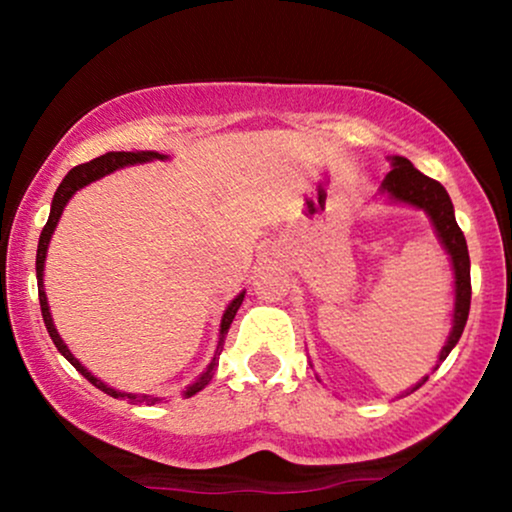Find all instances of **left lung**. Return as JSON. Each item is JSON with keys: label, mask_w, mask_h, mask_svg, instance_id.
<instances>
[{"label": "left lung", "mask_w": 512, "mask_h": 512, "mask_svg": "<svg viewBox=\"0 0 512 512\" xmlns=\"http://www.w3.org/2000/svg\"><path fill=\"white\" fill-rule=\"evenodd\" d=\"M383 192H387L397 202L414 204V207L424 209L431 216L433 226L440 243L448 250L452 269H455V320H452V332L448 337V344L440 351V361H445L452 351V346L460 342L464 325H467L469 315V303H472V279H469V252H467V240L460 231L455 221V209L445 192V187L438 180L428 178V175L416 170L407 158L395 156L392 158V170L385 175L383 180ZM428 380V375L421 380L419 385L411 387V392L419 390Z\"/></svg>", "instance_id": "obj_1"}]
</instances>
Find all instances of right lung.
Wrapping results in <instances>:
<instances>
[{"label":"right lung","instance_id":"1","mask_svg":"<svg viewBox=\"0 0 512 512\" xmlns=\"http://www.w3.org/2000/svg\"><path fill=\"white\" fill-rule=\"evenodd\" d=\"M151 158H163V156H161V154H156V151H110V154L98 156V158H93V161L81 163V166H76V168L69 170V173L64 175V180L60 182V187H57L55 197H52L50 219H48V223H45L43 233H40V240H38V255H35V274H38L40 313H43L45 327H48V332H50L52 342H55V346H57V351H60V354H62L64 358H67V361L72 363V366H74L76 370H79L81 375H84V378L88 380V383L96 385L98 390H103V392H105V395H110V397H115V399H117V397H129V399H134V402H146V404H154V402H158V397H146V395L137 397V395H125V392H117V390H113V387H108L105 383H101V380H98V378H93V375L88 373V370H86L84 366H81L79 361H76L72 351L67 349V344L62 342L60 334H57V330H55V325H52V315H50V308H48V298H45V291H43V264H45V255H48V245H50L52 231H55L57 221H60V216H62V209L67 207V202H69V199H72V195H74L76 190H81V187L88 185V182H93V180L103 178V175L113 173V170H117V168H122V166H132V163L151 161ZM243 298H245V291L240 293V296L233 298L231 305H228V308H226V313H223V317H221V339H219V346H216V356L221 354V349H223V339H226L228 327H231L233 317H236L238 308H240V303H243ZM216 356H214V361L209 363V368L204 370L202 375H199L197 383L187 387V392H185L187 397L197 395V392L202 390L204 385H209V380L214 378V370H216Z\"/></svg>","mask_w":512,"mask_h":512}]
</instances>
